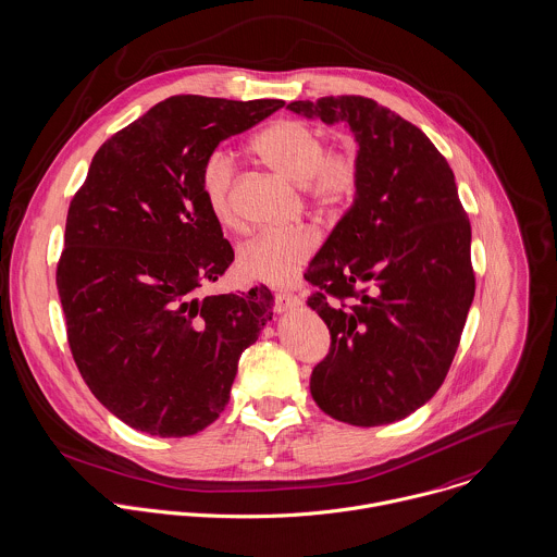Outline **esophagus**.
I'll return each mask as SVG.
<instances>
[{
  "label": "esophagus",
  "mask_w": 557,
  "mask_h": 557,
  "mask_svg": "<svg viewBox=\"0 0 557 557\" xmlns=\"http://www.w3.org/2000/svg\"><path fill=\"white\" fill-rule=\"evenodd\" d=\"M301 304V299L293 293H277L275 295V308L277 312H288V310H295L297 306Z\"/></svg>",
  "instance_id": "34e87169"
}]
</instances>
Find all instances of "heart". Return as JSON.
I'll return each instance as SVG.
<instances>
[{
	"mask_svg": "<svg viewBox=\"0 0 557 557\" xmlns=\"http://www.w3.org/2000/svg\"><path fill=\"white\" fill-rule=\"evenodd\" d=\"M251 150L262 163L293 183L306 187L310 200L334 213L344 209L359 185V161L348 148L330 150L323 131L317 126L284 117L262 128L251 139ZM234 161L227 152L213 150L200 168V191L207 207L220 222H232ZM317 249V236L306 227L264 230L238 245V269L267 284H288Z\"/></svg>",
	"mask_w": 557,
	"mask_h": 557,
	"instance_id": "obj_1",
	"label": "heart"
}]
</instances>
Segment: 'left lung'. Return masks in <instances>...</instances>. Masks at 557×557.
Wrapping results in <instances>:
<instances>
[{"mask_svg": "<svg viewBox=\"0 0 557 557\" xmlns=\"http://www.w3.org/2000/svg\"><path fill=\"white\" fill-rule=\"evenodd\" d=\"M344 122L359 146V185L308 267V306L332 334L310 392L337 422L381 426L442 387L475 293L471 225L454 172L405 117L363 97L288 103Z\"/></svg>", "mask_w": 557, "mask_h": 557, "instance_id": "left-lung-1", "label": "left lung"}]
</instances>
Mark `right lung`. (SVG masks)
Here are the masks:
<instances>
[{"label":"right lung","mask_w":557,"mask_h":557,"mask_svg":"<svg viewBox=\"0 0 557 557\" xmlns=\"http://www.w3.org/2000/svg\"><path fill=\"white\" fill-rule=\"evenodd\" d=\"M280 108L165 99L97 150L71 202L55 275L69 344L97 400L135 431L189 437L213 424L240 352L273 317L262 284L198 297L234 260L200 168Z\"/></svg>","instance_id":"right-lung-1"}]
</instances>
